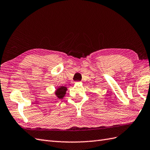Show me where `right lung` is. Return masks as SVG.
Instances as JSON below:
<instances>
[{
    "label": "right lung",
    "mask_w": 150,
    "mask_h": 150,
    "mask_svg": "<svg viewBox=\"0 0 150 150\" xmlns=\"http://www.w3.org/2000/svg\"><path fill=\"white\" fill-rule=\"evenodd\" d=\"M67 89H67V87L59 86V88H57L56 89V90H55V92H54L55 95L56 96L57 98L62 99L65 96Z\"/></svg>",
    "instance_id": "right-lung-1"
}]
</instances>
